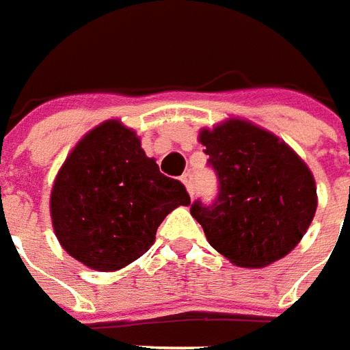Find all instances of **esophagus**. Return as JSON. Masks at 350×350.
I'll return each instance as SVG.
<instances>
[{
  "mask_svg": "<svg viewBox=\"0 0 350 350\" xmlns=\"http://www.w3.org/2000/svg\"><path fill=\"white\" fill-rule=\"evenodd\" d=\"M180 180H183V185L187 187L188 194L194 196V177H192V173H190V171H187V173L180 177Z\"/></svg>",
  "mask_w": 350,
  "mask_h": 350,
  "instance_id": "1",
  "label": "esophagus"
}]
</instances>
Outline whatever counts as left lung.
<instances>
[{
	"label": "left lung",
	"mask_w": 350,
	"mask_h": 350,
	"mask_svg": "<svg viewBox=\"0 0 350 350\" xmlns=\"http://www.w3.org/2000/svg\"><path fill=\"white\" fill-rule=\"evenodd\" d=\"M219 177L215 203L190 213L213 249L239 267H264L294 249L317 211L311 170L271 131L230 118L200 131Z\"/></svg>",
	"instance_id": "8db88e82"
}]
</instances>
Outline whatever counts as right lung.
I'll use <instances>...</instances> for the list:
<instances>
[{
  "label": "right lung",
  "instance_id": "add662e5",
  "mask_svg": "<svg viewBox=\"0 0 350 350\" xmlns=\"http://www.w3.org/2000/svg\"><path fill=\"white\" fill-rule=\"evenodd\" d=\"M179 205H190L187 188L160 173L120 120L96 126L77 143L51 192L58 241L98 271H116L143 256Z\"/></svg>",
  "mask_w": 350,
  "mask_h": 350
}]
</instances>
